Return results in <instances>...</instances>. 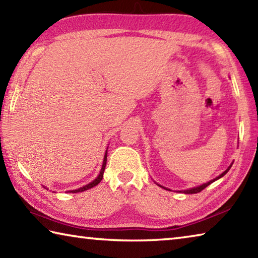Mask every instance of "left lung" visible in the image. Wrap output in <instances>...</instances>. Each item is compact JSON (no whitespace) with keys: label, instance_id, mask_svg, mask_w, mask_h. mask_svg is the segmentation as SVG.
I'll list each match as a JSON object with an SVG mask.
<instances>
[{"label":"left lung","instance_id":"1","mask_svg":"<svg viewBox=\"0 0 258 258\" xmlns=\"http://www.w3.org/2000/svg\"><path fill=\"white\" fill-rule=\"evenodd\" d=\"M233 164V163H232ZM232 164H231L228 168L225 169V171L221 174V175H218L217 177H215L214 178V180H212V181H209V182H207V183H204L203 185H199V186H196V187H191V189H187V190H184L183 192H184V194H187V195H192V194H198V192H200L202 190H204L205 187L206 186H208L209 184H212L213 182H215L216 180H218V178H221L222 176H224L226 173H228L229 171H230V168H231V166H232ZM159 185V184H158ZM159 186H161V185H159ZM161 187H164V186H161ZM164 189H166V187H164Z\"/></svg>","mask_w":258,"mask_h":258}]
</instances>
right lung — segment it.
<instances>
[{"label":"right lung","mask_w":258,"mask_h":258,"mask_svg":"<svg viewBox=\"0 0 258 258\" xmlns=\"http://www.w3.org/2000/svg\"><path fill=\"white\" fill-rule=\"evenodd\" d=\"M106 164H107V151H106V155H104V158H103V164H102V167H101V171H100V174L98 175V177L95 178L94 181H92L91 183H89V184H86L84 186L80 187V189L77 190H72L71 192H73V194H77V192H82V191H85V190H89L91 189V187H93L95 185H98L100 182H101L102 177H103V173H104V168H106Z\"/></svg>","instance_id":"add662e5"}]
</instances>
